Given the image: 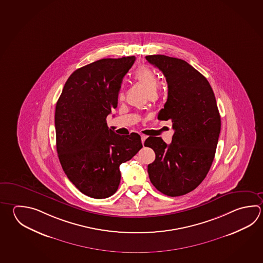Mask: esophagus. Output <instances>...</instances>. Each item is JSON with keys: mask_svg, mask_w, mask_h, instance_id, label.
Segmentation results:
<instances>
[{"mask_svg": "<svg viewBox=\"0 0 263 263\" xmlns=\"http://www.w3.org/2000/svg\"><path fill=\"white\" fill-rule=\"evenodd\" d=\"M146 139H147V137L146 136H144V135H141V142H142V144L145 142V140H146Z\"/></svg>", "mask_w": 263, "mask_h": 263, "instance_id": "1", "label": "esophagus"}]
</instances>
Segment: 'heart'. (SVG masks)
Here are the masks:
<instances>
[{
  "instance_id": "b5f03b06",
  "label": "heart",
  "mask_w": 263,
  "mask_h": 263,
  "mask_svg": "<svg viewBox=\"0 0 263 263\" xmlns=\"http://www.w3.org/2000/svg\"><path fill=\"white\" fill-rule=\"evenodd\" d=\"M134 79L143 86L149 96L154 95L158 88V79L153 69L146 66H141L135 71ZM124 93L120 92L119 99H124Z\"/></svg>"
}]
</instances>
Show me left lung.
Returning <instances> with one entry per match:
<instances>
[{"label": "left lung", "instance_id": "1", "mask_svg": "<svg viewBox=\"0 0 263 263\" xmlns=\"http://www.w3.org/2000/svg\"><path fill=\"white\" fill-rule=\"evenodd\" d=\"M167 82L168 97L159 120L172 122V142L149 137L144 145L154 149L148 165L149 180L162 194L180 196L198 187L215 157L220 132V115L211 85L197 69L164 55H147Z\"/></svg>", "mask_w": 263, "mask_h": 263}]
</instances>
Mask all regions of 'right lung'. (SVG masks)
<instances>
[{"mask_svg": "<svg viewBox=\"0 0 263 263\" xmlns=\"http://www.w3.org/2000/svg\"><path fill=\"white\" fill-rule=\"evenodd\" d=\"M134 55L103 59L76 69L65 84L55 112L57 152L68 179L81 193L96 199L115 194L120 164L142 148L140 136H120L106 118L118 103L124 75Z\"/></svg>", "mask_w": 263, "mask_h": 263, "instance_id": "right-lung-1", "label": "right lung"}]
</instances>
